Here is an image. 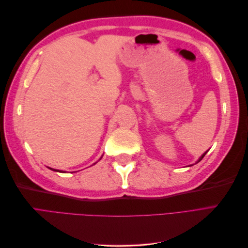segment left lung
I'll return each instance as SVG.
<instances>
[{"label":"left lung","mask_w":248,"mask_h":248,"mask_svg":"<svg viewBox=\"0 0 248 248\" xmlns=\"http://www.w3.org/2000/svg\"><path fill=\"white\" fill-rule=\"evenodd\" d=\"M207 152H208V151H207ZM207 152H205V153H204V154H202V156H201V157H200V159H199V160H198V162H200V161H201V160H202V158H204V156H205V155H206V154H207Z\"/></svg>","instance_id":"1"}]
</instances>
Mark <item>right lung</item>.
Returning a JSON list of instances; mask_svg holds the SVG:
<instances>
[{
	"mask_svg": "<svg viewBox=\"0 0 248 248\" xmlns=\"http://www.w3.org/2000/svg\"><path fill=\"white\" fill-rule=\"evenodd\" d=\"M50 169V168H49ZM50 170H56V171H61V170H54V169H50ZM64 172V171H63Z\"/></svg>",
	"mask_w": 248,
	"mask_h": 248,
	"instance_id": "add662e5",
	"label": "right lung"
}]
</instances>
